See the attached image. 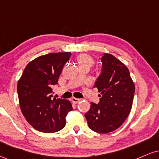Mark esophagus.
<instances>
[{
	"label": "esophagus",
	"instance_id": "34e87169",
	"mask_svg": "<svg viewBox=\"0 0 159 159\" xmlns=\"http://www.w3.org/2000/svg\"><path fill=\"white\" fill-rule=\"evenodd\" d=\"M71 101H72V102L73 104H77L78 102H79V98L72 97V98H71Z\"/></svg>",
	"mask_w": 159,
	"mask_h": 159
}]
</instances>
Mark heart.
Segmentation results:
<instances>
[{
	"mask_svg": "<svg viewBox=\"0 0 159 159\" xmlns=\"http://www.w3.org/2000/svg\"><path fill=\"white\" fill-rule=\"evenodd\" d=\"M77 61L78 64L80 66H91L93 63V60L91 57L90 55L87 54H81L80 55L78 56L77 57Z\"/></svg>",
	"mask_w": 159,
	"mask_h": 159,
	"instance_id": "1",
	"label": "heart"
}]
</instances>
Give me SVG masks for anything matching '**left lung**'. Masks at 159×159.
<instances>
[{
  "label": "left lung",
  "mask_w": 159,
  "mask_h": 159,
  "mask_svg": "<svg viewBox=\"0 0 159 159\" xmlns=\"http://www.w3.org/2000/svg\"><path fill=\"white\" fill-rule=\"evenodd\" d=\"M99 59L101 73L94 85L101 93L99 102H91L84 116L91 130L105 134L118 129L128 117L135 87L129 69L117 58L105 53Z\"/></svg>",
  "instance_id": "1"
}]
</instances>
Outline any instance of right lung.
Listing matches in <instances>:
<instances>
[{"label":"right lung","mask_w":159,"mask_h":159,"mask_svg":"<svg viewBox=\"0 0 159 159\" xmlns=\"http://www.w3.org/2000/svg\"><path fill=\"white\" fill-rule=\"evenodd\" d=\"M71 52L50 53L40 56L28 63L18 82L20 108L34 129L45 133L61 130L66 116L72 110V104L63 98H53L54 85Z\"/></svg>","instance_id":"add662e5"}]
</instances>
